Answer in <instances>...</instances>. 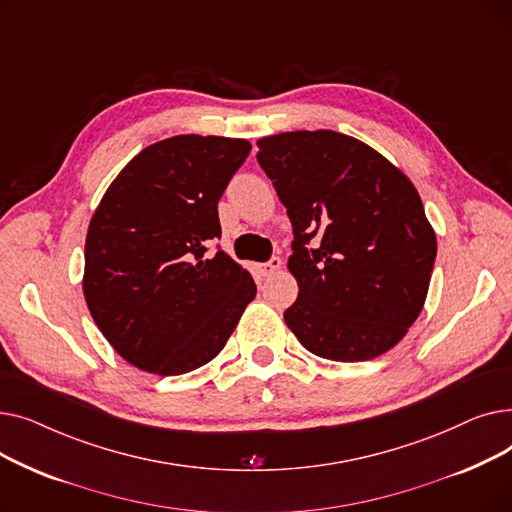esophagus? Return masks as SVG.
I'll return each mask as SVG.
<instances>
[{
	"mask_svg": "<svg viewBox=\"0 0 512 512\" xmlns=\"http://www.w3.org/2000/svg\"><path fill=\"white\" fill-rule=\"evenodd\" d=\"M280 267H282V259H280V257H272L267 263H261V265L257 267V270H259V274H261L263 278H270V276H274L276 272H280Z\"/></svg>",
	"mask_w": 512,
	"mask_h": 512,
	"instance_id": "obj_1",
	"label": "esophagus"
}]
</instances>
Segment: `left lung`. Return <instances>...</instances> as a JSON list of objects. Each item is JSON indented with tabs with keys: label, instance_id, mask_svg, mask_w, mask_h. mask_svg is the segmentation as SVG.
<instances>
[{
	"label": "left lung",
	"instance_id": "1",
	"mask_svg": "<svg viewBox=\"0 0 512 512\" xmlns=\"http://www.w3.org/2000/svg\"><path fill=\"white\" fill-rule=\"evenodd\" d=\"M257 147L294 232L288 270L299 297L286 326L317 357L384 355L419 317L436 261L417 188L342 132H282Z\"/></svg>",
	"mask_w": 512,
	"mask_h": 512
}]
</instances>
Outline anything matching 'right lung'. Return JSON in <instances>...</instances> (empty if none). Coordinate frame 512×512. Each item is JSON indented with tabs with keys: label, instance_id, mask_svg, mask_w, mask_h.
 <instances>
[{
	"label": "right lung",
	"instance_id": "right-lung-1",
	"mask_svg": "<svg viewBox=\"0 0 512 512\" xmlns=\"http://www.w3.org/2000/svg\"><path fill=\"white\" fill-rule=\"evenodd\" d=\"M245 139L178 134L149 145L107 188L85 242L83 292L130 365L193 371L226 346L257 286L211 240L218 201L245 164Z\"/></svg>",
	"mask_w": 512,
	"mask_h": 512
}]
</instances>
